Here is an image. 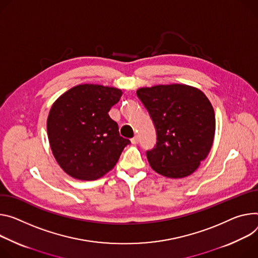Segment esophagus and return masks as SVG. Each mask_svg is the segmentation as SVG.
I'll use <instances>...</instances> for the list:
<instances>
[{"label":"esophagus","instance_id":"34e87169","mask_svg":"<svg viewBox=\"0 0 258 258\" xmlns=\"http://www.w3.org/2000/svg\"><path fill=\"white\" fill-rule=\"evenodd\" d=\"M131 142H132V144H138L139 143V137L135 136L134 138H132L131 139Z\"/></svg>","mask_w":258,"mask_h":258}]
</instances>
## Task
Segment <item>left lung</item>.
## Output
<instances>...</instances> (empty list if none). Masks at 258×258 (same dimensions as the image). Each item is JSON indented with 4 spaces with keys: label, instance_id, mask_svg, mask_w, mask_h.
I'll list each match as a JSON object with an SVG mask.
<instances>
[{
    "label": "left lung",
    "instance_id": "obj_1",
    "mask_svg": "<svg viewBox=\"0 0 258 258\" xmlns=\"http://www.w3.org/2000/svg\"><path fill=\"white\" fill-rule=\"evenodd\" d=\"M137 96L156 128V146L147 151L150 167L173 179L191 175L213 145L212 104L199 88L178 83L139 88Z\"/></svg>",
    "mask_w": 258,
    "mask_h": 258
}]
</instances>
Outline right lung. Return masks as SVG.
<instances>
[{
	"label": "right lung",
	"mask_w": 258,
	"mask_h": 258,
	"mask_svg": "<svg viewBox=\"0 0 258 258\" xmlns=\"http://www.w3.org/2000/svg\"><path fill=\"white\" fill-rule=\"evenodd\" d=\"M122 96L119 88L79 84L52 104L47 135L53 156L71 177L91 181L110 172L131 143L108 112Z\"/></svg>",
	"instance_id": "1"
}]
</instances>
